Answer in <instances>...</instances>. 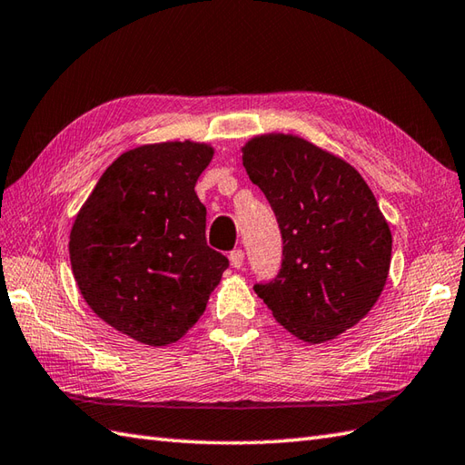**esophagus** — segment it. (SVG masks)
Masks as SVG:
<instances>
[{"mask_svg":"<svg viewBox=\"0 0 465 465\" xmlns=\"http://www.w3.org/2000/svg\"><path fill=\"white\" fill-rule=\"evenodd\" d=\"M229 261H231V266L232 268H241L242 262H244V252L241 249H236L229 254Z\"/></svg>","mask_w":465,"mask_h":465,"instance_id":"obj_1","label":"esophagus"}]
</instances>
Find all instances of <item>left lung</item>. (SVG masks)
I'll return each mask as SVG.
<instances>
[{
    "label": "left lung",
    "instance_id": "8db88e82",
    "mask_svg": "<svg viewBox=\"0 0 465 465\" xmlns=\"http://www.w3.org/2000/svg\"><path fill=\"white\" fill-rule=\"evenodd\" d=\"M242 164L282 232V266L254 292L276 322L308 344L356 326L380 298L391 232L352 164L286 133L246 141Z\"/></svg>",
    "mask_w": 465,
    "mask_h": 465
}]
</instances>
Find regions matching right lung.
<instances>
[{
  "instance_id": "obj_1",
  "label": "right lung",
  "mask_w": 465,
  "mask_h": 465,
  "mask_svg": "<svg viewBox=\"0 0 465 465\" xmlns=\"http://www.w3.org/2000/svg\"><path fill=\"white\" fill-rule=\"evenodd\" d=\"M213 154L197 141L123 153L71 226L69 259L81 296L141 344L159 348L187 334L229 266L206 244V209L194 193Z\"/></svg>"
}]
</instances>
